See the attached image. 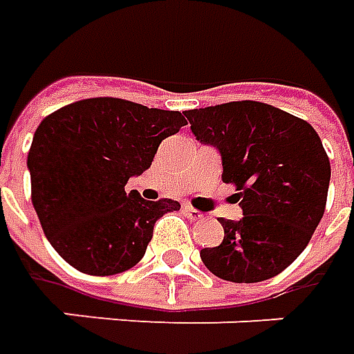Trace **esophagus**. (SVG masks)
<instances>
[{"instance_id":"esophagus-1","label":"esophagus","mask_w":354,"mask_h":354,"mask_svg":"<svg viewBox=\"0 0 354 354\" xmlns=\"http://www.w3.org/2000/svg\"><path fill=\"white\" fill-rule=\"evenodd\" d=\"M184 211H186L187 218H192V221H201V218H203V213H201V211L189 207V205H186V207H184Z\"/></svg>"}]
</instances>
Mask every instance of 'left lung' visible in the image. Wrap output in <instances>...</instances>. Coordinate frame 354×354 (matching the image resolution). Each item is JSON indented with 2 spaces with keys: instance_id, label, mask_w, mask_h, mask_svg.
I'll list each match as a JSON object with an SVG mask.
<instances>
[{
  "instance_id": "8db88e82",
  "label": "left lung",
  "mask_w": 354,
  "mask_h": 354,
  "mask_svg": "<svg viewBox=\"0 0 354 354\" xmlns=\"http://www.w3.org/2000/svg\"><path fill=\"white\" fill-rule=\"evenodd\" d=\"M194 136L223 157V182L236 187L244 217L221 218L223 242L201 259L218 279L259 283L279 275L308 246L328 201L331 167L306 120L236 100L186 110Z\"/></svg>"
}]
</instances>
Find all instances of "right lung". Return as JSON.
<instances>
[{"mask_svg": "<svg viewBox=\"0 0 354 354\" xmlns=\"http://www.w3.org/2000/svg\"><path fill=\"white\" fill-rule=\"evenodd\" d=\"M182 126V112L112 96L77 100L40 122L28 151L30 199L46 238L71 268L116 275L141 261L155 223L180 203L145 201L126 184Z\"/></svg>", "mask_w": 354, "mask_h": 354, "instance_id": "1", "label": "right lung"}]
</instances>
